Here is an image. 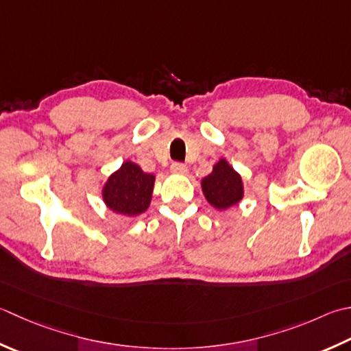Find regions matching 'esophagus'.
Wrapping results in <instances>:
<instances>
[{
    "instance_id": "34e87169",
    "label": "esophagus",
    "mask_w": 351,
    "mask_h": 351,
    "mask_svg": "<svg viewBox=\"0 0 351 351\" xmlns=\"http://www.w3.org/2000/svg\"><path fill=\"white\" fill-rule=\"evenodd\" d=\"M171 171H173V173H180V175H184V173H187V166H185V164H182V162H173L171 164Z\"/></svg>"
}]
</instances>
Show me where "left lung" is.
Segmentation results:
<instances>
[{
	"label": "left lung",
	"instance_id": "obj_1",
	"mask_svg": "<svg viewBox=\"0 0 351 351\" xmlns=\"http://www.w3.org/2000/svg\"><path fill=\"white\" fill-rule=\"evenodd\" d=\"M202 191L213 207L225 210L243 197L242 178L228 162L221 160L202 180Z\"/></svg>",
	"mask_w": 351,
	"mask_h": 351
}]
</instances>
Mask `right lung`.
Listing matches in <instances>:
<instances>
[{"instance_id": "right-lung-1", "label": "right lung", "mask_w": 351, "mask_h": 351, "mask_svg": "<svg viewBox=\"0 0 351 351\" xmlns=\"http://www.w3.org/2000/svg\"><path fill=\"white\" fill-rule=\"evenodd\" d=\"M155 176L144 173L140 166L126 161L109 176L103 189V199L112 211L125 216H136L147 210L152 197Z\"/></svg>"}]
</instances>
